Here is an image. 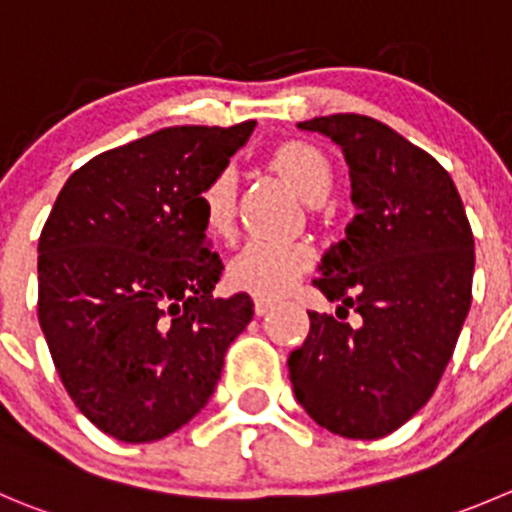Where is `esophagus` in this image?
<instances>
[{"instance_id":"obj_1","label":"esophagus","mask_w":512,"mask_h":512,"mask_svg":"<svg viewBox=\"0 0 512 512\" xmlns=\"http://www.w3.org/2000/svg\"><path fill=\"white\" fill-rule=\"evenodd\" d=\"M271 309H274V301H269V299H256V301H253V311H256V316L269 314Z\"/></svg>"}]
</instances>
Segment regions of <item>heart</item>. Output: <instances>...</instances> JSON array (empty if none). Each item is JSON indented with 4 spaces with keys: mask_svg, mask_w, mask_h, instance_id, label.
Masks as SVG:
<instances>
[{
    "mask_svg": "<svg viewBox=\"0 0 512 512\" xmlns=\"http://www.w3.org/2000/svg\"><path fill=\"white\" fill-rule=\"evenodd\" d=\"M269 165L309 203L321 201L332 188V163L304 140L279 145L269 155ZM198 206L211 236H231L236 226V178L231 170H221L208 180L198 196ZM309 261L311 253L304 243L253 238L228 264V281L233 289L248 291L259 299H279L301 279Z\"/></svg>",
    "mask_w": 512,
    "mask_h": 512,
    "instance_id": "b5f03b06",
    "label": "heart"
}]
</instances>
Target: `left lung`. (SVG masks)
<instances>
[{"mask_svg": "<svg viewBox=\"0 0 512 512\" xmlns=\"http://www.w3.org/2000/svg\"><path fill=\"white\" fill-rule=\"evenodd\" d=\"M342 148L357 216L321 256L314 286L337 316L309 311L289 357L299 405L349 440L405 425L437 389L472 301L475 241L450 173L389 125L339 113L299 123ZM354 308L360 324L344 322Z\"/></svg>", "mask_w": 512, "mask_h": 512, "instance_id": "left-lung-1", "label": "left lung"}]
</instances>
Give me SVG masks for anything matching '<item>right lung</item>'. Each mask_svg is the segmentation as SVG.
Segmentation results:
<instances>
[{
  "label": "right lung",
  "mask_w": 512,
  "mask_h": 512,
  "mask_svg": "<svg viewBox=\"0 0 512 512\" xmlns=\"http://www.w3.org/2000/svg\"><path fill=\"white\" fill-rule=\"evenodd\" d=\"M253 128L180 125L95 155L42 228L37 316L52 362L115 440L153 442L193 420L251 321L248 294L213 299L223 264L198 196Z\"/></svg>",
  "instance_id": "right-lung-1"
}]
</instances>
